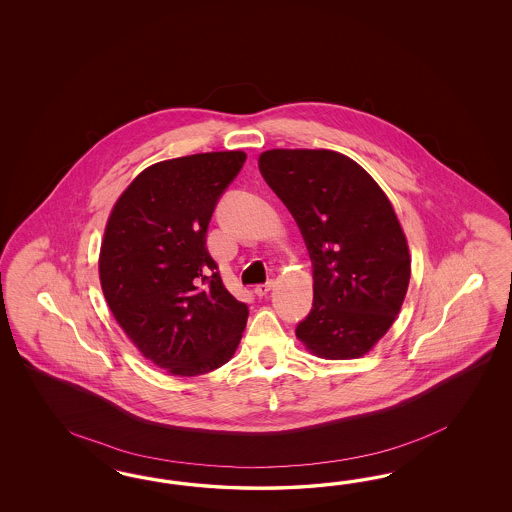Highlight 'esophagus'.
I'll return each mask as SVG.
<instances>
[{
  "label": "esophagus",
  "instance_id": "obj_1",
  "mask_svg": "<svg viewBox=\"0 0 512 512\" xmlns=\"http://www.w3.org/2000/svg\"><path fill=\"white\" fill-rule=\"evenodd\" d=\"M272 287H274V281H272V279L266 281V283H259V285L255 287V295L266 296L272 291Z\"/></svg>",
  "mask_w": 512,
  "mask_h": 512
}]
</instances>
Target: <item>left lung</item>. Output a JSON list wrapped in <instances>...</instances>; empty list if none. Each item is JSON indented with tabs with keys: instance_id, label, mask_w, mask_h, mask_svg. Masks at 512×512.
<instances>
[{
	"instance_id": "obj_1",
	"label": "left lung",
	"mask_w": 512,
	"mask_h": 512,
	"mask_svg": "<svg viewBox=\"0 0 512 512\" xmlns=\"http://www.w3.org/2000/svg\"><path fill=\"white\" fill-rule=\"evenodd\" d=\"M264 182L287 206L313 266V304L296 325L317 357L366 355L400 313L411 276L407 240L372 176L330 150H268Z\"/></svg>"
}]
</instances>
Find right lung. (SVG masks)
Wrapping results in <instances>:
<instances>
[{
    "instance_id": "add662e5",
    "label": "right lung",
    "mask_w": 512,
    "mask_h": 512,
    "mask_svg": "<svg viewBox=\"0 0 512 512\" xmlns=\"http://www.w3.org/2000/svg\"><path fill=\"white\" fill-rule=\"evenodd\" d=\"M244 152L155 163L114 204L99 257L109 308L129 340L172 375H201L233 357L248 306L223 285L206 249L221 195Z\"/></svg>"
}]
</instances>
